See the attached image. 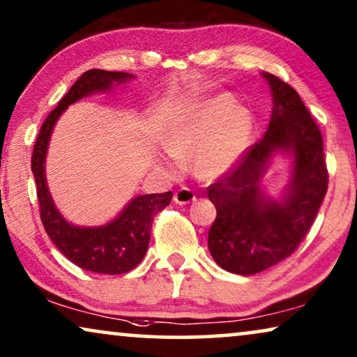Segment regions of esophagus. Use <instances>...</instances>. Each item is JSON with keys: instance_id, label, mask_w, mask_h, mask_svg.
<instances>
[{"instance_id": "esophagus-1", "label": "esophagus", "mask_w": 357, "mask_h": 357, "mask_svg": "<svg viewBox=\"0 0 357 357\" xmlns=\"http://www.w3.org/2000/svg\"><path fill=\"white\" fill-rule=\"evenodd\" d=\"M195 193L190 190L188 187H182L178 188L177 192L174 193V202L177 204H187V203H192L195 202Z\"/></svg>"}]
</instances>
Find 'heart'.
I'll return each instance as SVG.
<instances>
[{
    "label": "heart",
    "instance_id": "heart-1",
    "mask_svg": "<svg viewBox=\"0 0 357 357\" xmlns=\"http://www.w3.org/2000/svg\"><path fill=\"white\" fill-rule=\"evenodd\" d=\"M252 130L250 110L216 97L180 119L169 131L167 146L178 158H193L198 174L216 178L237 167L250 144Z\"/></svg>",
    "mask_w": 357,
    "mask_h": 357
}]
</instances>
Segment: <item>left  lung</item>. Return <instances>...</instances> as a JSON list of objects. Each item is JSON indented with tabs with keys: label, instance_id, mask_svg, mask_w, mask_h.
<instances>
[{
	"label": "left lung",
	"instance_id": "obj_1",
	"mask_svg": "<svg viewBox=\"0 0 357 357\" xmlns=\"http://www.w3.org/2000/svg\"><path fill=\"white\" fill-rule=\"evenodd\" d=\"M273 112L263 138L247 149L236 169L208 187L216 219L208 248L219 266L236 275H257L296 250L315 221L328 188L324 141L297 92L263 73ZM276 153L293 159L290 183L280 199L266 195L261 178Z\"/></svg>",
	"mask_w": 357,
	"mask_h": 357
}]
</instances>
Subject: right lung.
I'll list each match as a JSON object with an SVG mask.
<instances>
[{
    "label": "right lung",
    "mask_w": 357,
    "mask_h": 357,
    "mask_svg": "<svg viewBox=\"0 0 357 357\" xmlns=\"http://www.w3.org/2000/svg\"><path fill=\"white\" fill-rule=\"evenodd\" d=\"M133 77L130 73L121 71H86L43 121L32 153V174L37 183L40 219L48 237L68 260L82 270L100 275H123L139 265L148 252L153 219L169 206L172 192L135 197L119 216L104 226H75L61 216L48 190L45 177L47 149L52 131L68 105L97 92H109Z\"/></svg>",
    "instance_id": "right-lung-1"
}]
</instances>
